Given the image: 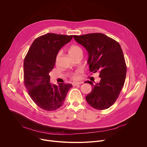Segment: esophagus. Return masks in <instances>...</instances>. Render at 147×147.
Segmentation results:
<instances>
[{
  "label": "esophagus",
  "instance_id": "1",
  "mask_svg": "<svg viewBox=\"0 0 147 147\" xmlns=\"http://www.w3.org/2000/svg\"><path fill=\"white\" fill-rule=\"evenodd\" d=\"M82 83V82H74V83L73 84V85L74 86H78V85L81 84Z\"/></svg>",
  "mask_w": 147,
  "mask_h": 147
}]
</instances>
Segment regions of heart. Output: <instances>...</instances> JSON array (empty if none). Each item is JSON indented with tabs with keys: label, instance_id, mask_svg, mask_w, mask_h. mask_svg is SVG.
Wrapping results in <instances>:
<instances>
[{
	"label": "heart",
	"instance_id": "obj_1",
	"mask_svg": "<svg viewBox=\"0 0 147 147\" xmlns=\"http://www.w3.org/2000/svg\"><path fill=\"white\" fill-rule=\"evenodd\" d=\"M80 53L82 54V51L81 50V48L79 46L76 45H73L70 47V48H69V54H70V55L72 57L74 58L77 55H78ZM60 55H61V53H59L57 55V61L59 58ZM81 73H82L81 70H79V69L77 70L75 72H74L71 74V78L74 80H79L81 77Z\"/></svg>",
	"mask_w": 147,
	"mask_h": 147
}]
</instances>
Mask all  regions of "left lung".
<instances>
[{
  "label": "left lung",
  "instance_id": "left-lung-1",
  "mask_svg": "<svg viewBox=\"0 0 147 147\" xmlns=\"http://www.w3.org/2000/svg\"><path fill=\"white\" fill-rule=\"evenodd\" d=\"M73 37L88 53L90 71L100 73L99 83L85 82L92 86V91L85 97L86 100L96 110L107 109L118 99L126 78L127 69L121 45L115 40L100 33Z\"/></svg>",
  "mask_w": 147,
  "mask_h": 147
}]
</instances>
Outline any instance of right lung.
<instances>
[{
	"label": "right lung",
	"mask_w": 147,
	"mask_h": 147,
	"mask_svg": "<svg viewBox=\"0 0 147 147\" xmlns=\"http://www.w3.org/2000/svg\"><path fill=\"white\" fill-rule=\"evenodd\" d=\"M66 36L48 33L36 38L24 62V81L34 103L46 111L61 107L71 84L50 83V72L54 69L59 51L72 39Z\"/></svg>",
	"instance_id": "obj_1"
}]
</instances>
